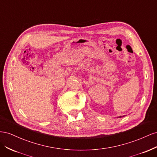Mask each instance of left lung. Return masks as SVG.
I'll return each mask as SVG.
<instances>
[{
	"label": "left lung",
	"mask_w": 157,
	"mask_h": 157,
	"mask_svg": "<svg viewBox=\"0 0 157 157\" xmlns=\"http://www.w3.org/2000/svg\"><path fill=\"white\" fill-rule=\"evenodd\" d=\"M125 117V115H124V116H120V117H118L117 118H121V117Z\"/></svg>",
	"instance_id": "left-lung-1"
}]
</instances>
